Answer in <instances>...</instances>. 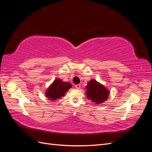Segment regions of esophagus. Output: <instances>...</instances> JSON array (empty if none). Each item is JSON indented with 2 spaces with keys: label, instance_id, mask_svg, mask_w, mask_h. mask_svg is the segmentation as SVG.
Wrapping results in <instances>:
<instances>
[{
  "label": "esophagus",
  "instance_id": "esophagus-1",
  "mask_svg": "<svg viewBox=\"0 0 152 152\" xmlns=\"http://www.w3.org/2000/svg\"><path fill=\"white\" fill-rule=\"evenodd\" d=\"M75 88H77V89H80V84H77V85H75Z\"/></svg>",
  "mask_w": 152,
  "mask_h": 152
}]
</instances>
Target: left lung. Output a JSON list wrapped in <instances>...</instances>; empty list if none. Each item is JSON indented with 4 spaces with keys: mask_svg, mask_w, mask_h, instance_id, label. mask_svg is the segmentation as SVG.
<instances>
[{
    "mask_svg": "<svg viewBox=\"0 0 152 152\" xmlns=\"http://www.w3.org/2000/svg\"><path fill=\"white\" fill-rule=\"evenodd\" d=\"M87 98L96 104L103 103L108 98L110 91L99 82L94 79L88 82L86 87Z\"/></svg>",
    "mask_w": 152,
    "mask_h": 152,
    "instance_id": "8db88e82",
    "label": "left lung"
}]
</instances>
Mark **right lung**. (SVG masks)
Listing matches in <instances>:
<instances>
[{"label":"right lung","instance_id":"1","mask_svg":"<svg viewBox=\"0 0 152 152\" xmlns=\"http://www.w3.org/2000/svg\"><path fill=\"white\" fill-rule=\"evenodd\" d=\"M72 87L67 82H64L61 79H55L45 92V97L50 101H56L65 96V94Z\"/></svg>","mask_w":152,"mask_h":152}]
</instances>
